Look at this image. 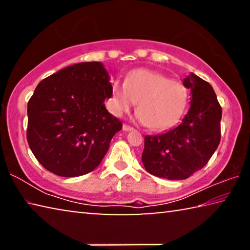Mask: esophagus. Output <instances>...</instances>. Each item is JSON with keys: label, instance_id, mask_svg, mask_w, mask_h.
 <instances>
[{"label": "esophagus", "instance_id": "esophagus-1", "mask_svg": "<svg viewBox=\"0 0 250 250\" xmlns=\"http://www.w3.org/2000/svg\"><path fill=\"white\" fill-rule=\"evenodd\" d=\"M122 129H124V131H133L134 129L132 128V126H130L128 125H122Z\"/></svg>", "mask_w": 250, "mask_h": 250}]
</instances>
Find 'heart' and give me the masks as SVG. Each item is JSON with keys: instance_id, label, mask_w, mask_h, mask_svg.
Wrapping results in <instances>:
<instances>
[{"instance_id": "heart-1", "label": "heart", "mask_w": 250, "mask_h": 250, "mask_svg": "<svg viewBox=\"0 0 250 250\" xmlns=\"http://www.w3.org/2000/svg\"><path fill=\"white\" fill-rule=\"evenodd\" d=\"M188 94L183 83L149 69H135L125 83L112 86L109 107L115 116L137 103V118L150 129L162 130L176 124L185 111Z\"/></svg>"}]
</instances>
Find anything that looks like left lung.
I'll list each match as a JSON object with an SVG mask.
<instances>
[{
    "label": "left lung",
    "mask_w": 250,
    "mask_h": 250,
    "mask_svg": "<svg viewBox=\"0 0 250 250\" xmlns=\"http://www.w3.org/2000/svg\"><path fill=\"white\" fill-rule=\"evenodd\" d=\"M183 84L191 90L188 113L170 130L145 138L143 166L162 179H188L206 166L221 141L222 108L213 87L193 73Z\"/></svg>",
    "instance_id": "1"
}]
</instances>
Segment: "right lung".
I'll use <instances>...</instances> for the list:
<instances>
[{
	"label": "right lung",
	"instance_id": "obj_1",
	"mask_svg": "<svg viewBox=\"0 0 250 250\" xmlns=\"http://www.w3.org/2000/svg\"><path fill=\"white\" fill-rule=\"evenodd\" d=\"M112 84L103 62H79L37 84L27 104V142L46 170L62 177L99 166L122 124L108 112Z\"/></svg>",
	"mask_w": 250,
	"mask_h": 250
}]
</instances>
